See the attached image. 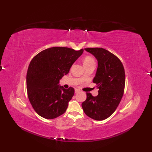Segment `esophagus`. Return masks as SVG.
<instances>
[{"label":"esophagus","mask_w":152,"mask_h":152,"mask_svg":"<svg viewBox=\"0 0 152 152\" xmlns=\"http://www.w3.org/2000/svg\"><path fill=\"white\" fill-rule=\"evenodd\" d=\"M80 91V90L78 89H75V93H79Z\"/></svg>","instance_id":"obj_1"}]
</instances>
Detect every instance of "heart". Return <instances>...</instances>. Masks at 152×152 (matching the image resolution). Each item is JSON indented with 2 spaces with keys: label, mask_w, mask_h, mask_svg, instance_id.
Segmentation results:
<instances>
[{
  "label": "heart",
  "mask_w": 152,
  "mask_h": 152,
  "mask_svg": "<svg viewBox=\"0 0 152 152\" xmlns=\"http://www.w3.org/2000/svg\"><path fill=\"white\" fill-rule=\"evenodd\" d=\"M83 64H84L85 67L92 65V64L95 65V63L94 59H93V58L91 56H86L83 58ZM83 77H84L83 76H82V79L83 78Z\"/></svg>",
  "instance_id": "obj_1"
}]
</instances>
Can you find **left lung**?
<instances>
[{"label": "left lung", "instance_id": "left-lung-1", "mask_svg": "<svg viewBox=\"0 0 152 152\" xmlns=\"http://www.w3.org/2000/svg\"><path fill=\"white\" fill-rule=\"evenodd\" d=\"M98 61L93 82L99 89L97 96L87 93L82 107L85 114L95 120L101 121L115 112L124 95L125 75L121 61L115 55L102 48H86Z\"/></svg>", "mask_w": 152, "mask_h": 152}]
</instances>
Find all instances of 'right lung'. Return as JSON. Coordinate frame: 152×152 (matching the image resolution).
Listing matches in <instances>:
<instances>
[{
	"mask_svg": "<svg viewBox=\"0 0 152 152\" xmlns=\"http://www.w3.org/2000/svg\"><path fill=\"white\" fill-rule=\"evenodd\" d=\"M83 51V49L53 47L42 51L31 60L27 73V95L41 117L51 119L66 112L74 89H64L59 82Z\"/></svg>",
	"mask_w": 152,
	"mask_h": 152,
	"instance_id": "add662e5",
	"label": "right lung"
}]
</instances>
